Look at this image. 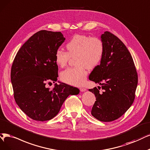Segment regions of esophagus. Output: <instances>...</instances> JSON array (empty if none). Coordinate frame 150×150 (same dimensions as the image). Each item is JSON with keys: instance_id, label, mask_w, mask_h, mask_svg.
Instances as JSON below:
<instances>
[{"instance_id": "obj_1", "label": "esophagus", "mask_w": 150, "mask_h": 150, "mask_svg": "<svg viewBox=\"0 0 150 150\" xmlns=\"http://www.w3.org/2000/svg\"><path fill=\"white\" fill-rule=\"evenodd\" d=\"M80 90L81 91V92H85L86 91V88H80Z\"/></svg>"}]
</instances>
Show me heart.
Masks as SVG:
<instances>
[{
	"instance_id": "obj_1",
	"label": "heart",
	"mask_w": 150,
	"mask_h": 150,
	"mask_svg": "<svg viewBox=\"0 0 150 150\" xmlns=\"http://www.w3.org/2000/svg\"><path fill=\"white\" fill-rule=\"evenodd\" d=\"M67 52L58 49L55 53L56 64L64 67L67 64L70 57L75 58V67L68 68L61 72L60 79L66 83L81 86L87 75L86 67L93 69L101 63L104 53L103 41L97 37L85 35H75L66 44Z\"/></svg>"
}]
</instances>
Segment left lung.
<instances>
[{"label": "left lung", "instance_id": "obj_1", "mask_svg": "<svg viewBox=\"0 0 150 150\" xmlns=\"http://www.w3.org/2000/svg\"><path fill=\"white\" fill-rule=\"evenodd\" d=\"M104 45L101 62L89 76L101 85L89 91L96 101L91 109L94 117L111 122L121 117L134 103L138 75L132 55L125 44L109 31L101 36ZM101 87L103 92H99Z\"/></svg>", "mask_w": 150, "mask_h": 150}]
</instances>
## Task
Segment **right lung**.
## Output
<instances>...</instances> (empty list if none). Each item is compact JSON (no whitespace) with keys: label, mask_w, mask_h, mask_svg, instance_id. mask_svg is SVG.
Segmentation results:
<instances>
[{"label":"right lung","mask_w":150,"mask_h":150,"mask_svg":"<svg viewBox=\"0 0 150 150\" xmlns=\"http://www.w3.org/2000/svg\"><path fill=\"white\" fill-rule=\"evenodd\" d=\"M65 38L62 33L41 30L30 37L19 49L11 69L14 98L21 110L38 121L52 119L70 95L80 90L64 83L52 89L46 83L56 81L58 66L55 53Z\"/></svg>","instance_id":"right-lung-1"}]
</instances>
